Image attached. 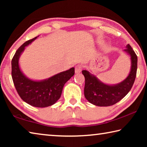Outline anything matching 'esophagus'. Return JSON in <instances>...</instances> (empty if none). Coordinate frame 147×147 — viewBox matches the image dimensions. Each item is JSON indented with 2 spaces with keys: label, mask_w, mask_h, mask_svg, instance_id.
Returning <instances> with one entry per match:
<instances>
[{
  "label": "esophagus",
  "mask_w": 147,
  "mask_h": 147,
  "mask_svg": "<svg viewBox=\"0 0 147 147\" xmlns=\"http://www.w3.org/2000/svg\"><path fill=\"white\" fill-rule=\"evenodd\" d=\"M82 67L80 65H76L75 67V73H80L82 71Z\"/></svg>",
  "instance_id": "34e87169"
}]
</instances>
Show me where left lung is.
I'll return each mask as SVG.
<instances>
[{"mask_svg": "<svg viewBox=\"0 0 147 147\" xmlns=\"http://www.w3.org/2000/svg\"><path fill=\"white\" fill-rule=\"evenodd\" d=\"M124 50L130 57L131 69L126 78L115 85L106 84L90 72L83 70L85 77L84 96L89 102L98 106H109L118 102L130 91L135 81L138 68V57L130 45Z\"/></svg>", "mask_w": 147, "mask_h": 147, "instance_id": "8db88e82", "label": "left lung"}]
</instances>
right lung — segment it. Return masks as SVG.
Listing matches in <instances>:
<instances>
[{
    "label": "right lung",
    "instance_id": "right-lung-1",
    "mask_svg": "<svg viewBox=\"0 0 147 147\" xmlns=\"http://www.w3.org/2000/svg\"><path fill=\"white\" fill-rule=\"evenodd\" d=\"M38 37L26 41L17 49L11 60V76L22 100L32 106L45 108L53 105L60 98L65 84L74 74V68L41 81L27 78L19 67V59L25 47Z\"/></svg>",
    "mask_w": 147,
    "mask_h": 147
}]
</instances>
